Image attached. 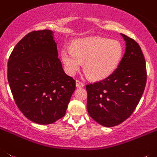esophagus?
<instances>
[{
  "label": "esophagus",
  "instance_id": "obj_1",
  "mask_svg": "<svg viewBox=\"0 0 157 157\" xmlns=\"http://www.w3.org/2000/svg\"><path fill=\"white\" fill-rule=\"evenodd\" d=\"M76 86H77V87H84V83H82L80 80H76Z\"/></svg>",
  "mask_w": 157,
  "mask_h": 157
}]
</instances>
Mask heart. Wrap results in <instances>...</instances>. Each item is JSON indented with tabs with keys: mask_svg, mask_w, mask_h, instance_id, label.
I'll return each mask as SVG.
<instances>
[{
	"mask_svg": "<svg viewBox=\"0 0 157 157\" xmlns=\"http://www.w3.org/2000/svg\"><path fill=\"white\" fill-rule=\"evenodd\" d=\"M62 59L66 72L74 75L84 63L86 71L94 80H103L111 75L119 66L123 47L118 40L103 37L81 39L72 49L62 50Z\"/></svg>",
	"mask_w": 157,
	"mask_h": 157,
	"instance_id": "obj_1",
	"label": "heart"
}]
</instances>
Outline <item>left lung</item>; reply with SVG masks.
Here are the masks:
<instances>
[{"mask_svg":"<svg viewBox=\"0 0 157 157\" xmlns=\"http://www.w3.org/2000/svg\"><path fill=\"white\" fill-rule=\"evenodd\" d=\"M126 50L115 71L101 81L86 85L89 116L102 126L121 124L133 113L146 84V66L140 46L121 33Z\"/></svg>","mask_w":157,"mask_h":157,"instance_id":"obj_1","label":"left lung"}]
</instances>
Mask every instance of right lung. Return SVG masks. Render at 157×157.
I'll return each mask as SVG.
<instances>
[{
	"mask_svg": "<svg viewBox=\"0 0 157 157\" xmlns=\"http://www.w3.org/2000/svg\"><path fill=\"white\" fill-rule=\"evenodd\" d=\"M49 29L30 32L15 45L8 62V80L17 106L29 121L50 124L63 117L76 88L58 58Z\"/></svg>",
	"mask_w": 157,
	"mask_h": 157,
	"instance_id": "add662e5",
	"label": "right lung"
}]
</instances>
